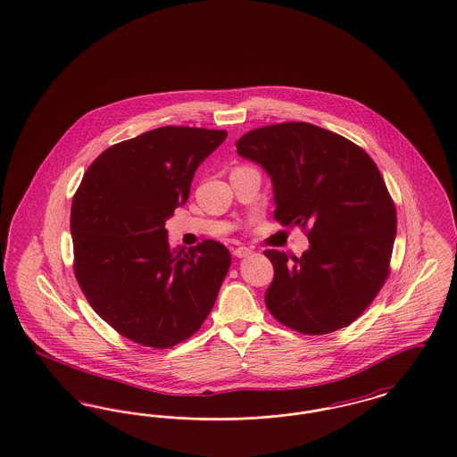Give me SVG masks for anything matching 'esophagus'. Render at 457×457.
Segmentation results:
<instances>
[{"label": "esophagus", "instance_id": "obj_1", "mask_svg": "<svg viewBox=\"0 0 457 457\" xmlns=\"http://www.w3.org/2000/svg\"><path fill=\"white\" fill-rule=\"evenodd\" d=\"M250 253H252V250L246 248V246H239V248L233 250V255L237 256V258H245V256H248Z\"/></svg>", "mask_w": 457, "mask_h": 457}]
</instances>
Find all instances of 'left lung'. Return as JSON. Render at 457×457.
<instances>
[{
	"mask_svg": "<svg viewBox=\"0 0 457 457\" xmlns=\"http://www.w3.org/2000/svg\"><path fill=\"white\" fill-rule=\"evenodd\" d=\"M237 147L270 175L275 220L303 228L310 239L293 262L284 252H265L274 265L267 308L304 335L345 328L389 275L396 207L379 168L362 147L308 122L253 129Z\"/></svg>",
	"mask_w": 457,
	"mask_h": 457,
	"instance_id": "left-lung-1",
	"label": "left lung"
}]
</instances>
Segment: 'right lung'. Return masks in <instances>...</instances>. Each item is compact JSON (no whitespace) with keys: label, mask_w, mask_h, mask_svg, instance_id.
I'll return each instance as SVG.
<instances>
[{"label":"right lung","mask_w":457,"mask_h":457,"mask_svg":"<svg viewBox=\"0 0 457 457\" xmlns=\"http://www.w3.org/2000/svg\"><path fill=\"white\" fill-rule=\"evenodd\" d=\"M226 130L166 126L107 147L71 205L73 269L95 312L129 340L168 348L212 310L231 255L214 239L171 248L164 224Z\"/></svg>","instance_id":"add662e5"}]
</instances>
